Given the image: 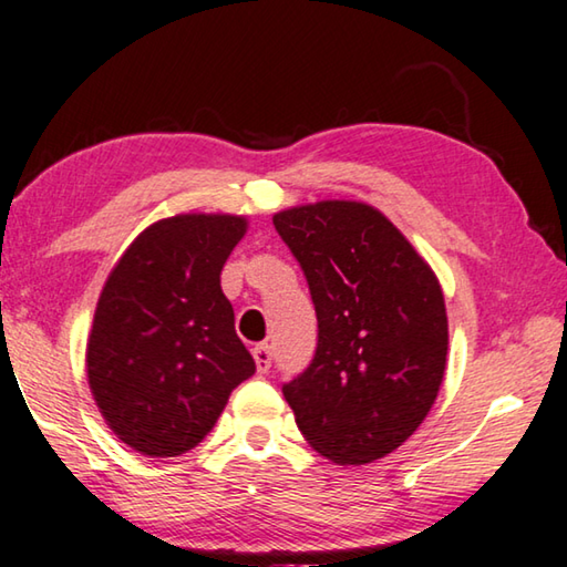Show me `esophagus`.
Segmentation results:
<instances>
[{
	"label": "esophagus",
	"mask_w": 567,
	"mask_h": 567,
	"mask_svg": "<svg viewBox=\"0 0 567 567\" xmlns=\"http://www.w3.org/2000/svg\"><path fill=\"white\" fill-rule=\"evenodd\" d=\"M252 358H255V364H257V372H265L270 370V364H272V350H270V344L267 342H262V344H255L252 348Z\"/></svg>",
	"instance_id": "34e87169"
}]
</instances>
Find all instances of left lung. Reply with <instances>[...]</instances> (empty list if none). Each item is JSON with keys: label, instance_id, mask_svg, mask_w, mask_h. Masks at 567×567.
Returning <instances> with one entry per match:
<instances>
[{"label": "left lung", "instance_id": "left-lung-1", "mask_svg": "<svg viewBox=\"0 0 567 567\" xmlns=\"http://www.w3.org/2000/svg\"><path fill=\"white\" fill-rule=\"evenodd\" d=\"M302 265L318 350L282 395L302 437L338 465L390 455L435 405L447 364L443 287L410 239L358 199L272 215Z\"/></svg>", "mask_w": 567, "mask_h": 567}]
</instances>
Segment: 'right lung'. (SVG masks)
<instances>
[{
    "mask_svg": "<svg viewBox=\"0 0 567 567\" xmlns=\"http://www.w3.org/2000/svg\"><path fill=\"white\" fill-rule=\"evenodd\" d=\"M249 219L165 217L132 239L107 275L87 334V382L104 422L147 457L205 440L255 360L235 332L219 275Z\"/></svg>",
    "mask_w": 567,
    "mask_h": 567,
    "instance_id": "right-lung-1",
    "label": "right lung"
}]
</instances>
